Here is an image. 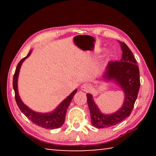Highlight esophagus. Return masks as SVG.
Wrapping results in <instances>:
<instances>
[{
  "label": "esophagus",
  "mask_w": 156,
  "mask_h": 156,
  "mask_svg": "<svg viewBox=\"0 0 156 156\" xmlns=\"http://www.w3.org/2000/svg\"><path fill=\"white\" fill-rule=\"evenodd\" d=\"M81 89L83 90V91H85V92H88L90 91L91 89V86L90 84H89L87 83H84L83 84V85L81 86Z\"/></svg>",
  "instance_id": "obj_1"
}]
</instances>
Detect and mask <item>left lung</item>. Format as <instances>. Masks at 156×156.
<instances>
[{
    "mask_svg": "<svg viewBox=\"0 0 156 156\" xmlns=\"http://www.w3.org/2000/svg\"><path fill=\"white\" fill-rule=\"evenodd\" d=\"M122 54L120 61H109L99 80L112 81L123 91L125 98L119 109L112 114H105L99 109L93 96L87 94L91 124L96 128H107L120 123L130 115L138 97L140 82L138 66L133 53L125 43L118 41Z\"/></svg>",
    "mask_w": 156,
    "mask_h": 156,
    "instance_id": "left-lung-1",
    "label": "left lung"
}]
</instances>
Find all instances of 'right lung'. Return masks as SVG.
Instances as JSON below:
<instances>
[{
  "mask_svg": "<svg viewBox=\"0 0 156 156\" xmlns=\"http://www.w3.org/2000/svg\"><path fill=\"white\" fill-rule=\"evenodd\" d=\"M32 50H30L27 56L23 58L20 61L18 62L17 67L16 69V72L13 78V88L15 92V98L18 107L20 109L22 113L26 117L29 118L33 123L36 124V125L44 129H58L65 122V115L67 112V108L69 105H70L73 97L77 92V89H76L72 94L69 95L66 98L62 100L60 103L58 105V107L52 112L48 113H41L37 112L35 111L30 109L27 107L24 102L22 101L20 97L18 94V79L19 76L20 69L22 65L23 62L25 61V59L30 56Z\"/></svg>",
  "mask_w": 156,
  "mask_h": 156,
  "instance_id": "right-lung-1",
  "label": "right lung"
}]
</instances>
